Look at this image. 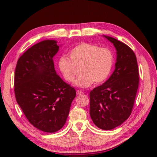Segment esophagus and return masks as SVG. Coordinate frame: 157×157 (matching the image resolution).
Wrapping results in <instances>:
<instances>
[{
	"mask_svg": "<svg viewBox=\"0 0 157 157\" xmlns=\"http://www.w3.org/2000/svg\"><path fill=\"white\" fill-rule=\"evenodd\" d=\"M82 94H84V92H83L82 91H81V90L77 91V94H78V95H81Z\"/></svg>",
	"mask_w": 157,
	"mask_h": 157,
	"instance_id": "obj_1",
	"label": "esophagus"
}]
</instances>
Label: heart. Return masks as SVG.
<instances>
[{
	"label": "heart",
	"mask_w": 157,
	"mask_h": 157,
	"mask_svg": "<svg viewBox=\"0 0 157 157\" xmlns=\"http://www.w3.org/2000/svg\"><path fill=\"white\" fill-rule=\"evenodd\" d=\"M69 59L61 56L59 59V67L66 81L73 82L79 67V75L75 84L80 88H87L105 82L111 74L114 55L111 49L88 42H81L69 52Z\"/></svg>",
	"instance_id": "b5f03b06"
}]
</instances>
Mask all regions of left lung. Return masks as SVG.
Masks as SVG:
<instances>
[{
	"instance_id": "left-lung-1",
	"label": "left lung",
	"mask_w": 157,
	"mask_h": 157,
	"mask_svg": "<svg viewBox=\"0 0 157 157\" xmlns=\"http://www.w3.org/2000/svg\"><path fill=\"white\" fill-rule=\"evenodd\" d=\"M117 51L115 69L104 84L90 93V115L100 129L110 130L128 119L132 111L139 85L137 59L125 43L104 36Z\"/></svg>"
}]
</instances>
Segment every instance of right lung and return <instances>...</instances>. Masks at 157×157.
Segmentation results:
<instances>
[{
	"instance_id": "1",
	"label": "right lung",
	"mask_w": 157,
	"mask_h": 157,
	"mask_svg": "<svg viewBox=\"0 0 157 157\" xmlns=\"http://www.w3.org/2000/svg\"><path fill=\"white\" fill-rule=\"evenodd\" d=\"M59 48L55 40L37 43L20 56L15 71L17 102L29 122L47 133L65 125L76 96L75 90L55 71L53 56Z\"/></svg>"
}]
</instances>
